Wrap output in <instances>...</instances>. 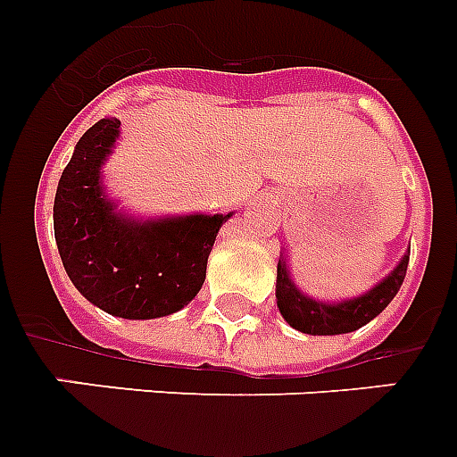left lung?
Wrapping results in <instances>:
<instances>
[{"label":"left lung","instance_id":"1","mask_svg":"<svg viewBox=\"0 0 457 457\" xmlns=\"http://www.w3.org/2000/svg\"><path fill=\"white\" fill-rule=\"evenodd\" d=\"M408 257L411 250H406L399 264L378 286L359 297L326 302V299L309 297L306 292H302V287H297L290 276L286 252H280L278 276H276V304L280 316L287 320V326L306 335H345L359 330L385 312L386 304L396 297L401 283L406 278Z\"/></svg>","mask_w":457,"mask_h":457}]
</instances>
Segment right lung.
Listing matches in <instances>:
<instances>
[{"mask_svg":"<svg viewBox=\"0 0 457 457\" xmlns=\"http://www.w3.org/2000/svg\"><path fill=\"white\" fill-rule=\"evenodd\" d=\"M118 138L120 120L105 118L75 145L54 200L58 254L94 306L118 319H162L198 295L214 238L233 212L148 219L125 212L104 184Z\"/></svg>","mask_w":457,"mask_h":457,"instance_id":"obj_1","label":"right lung"}]
</instances>
